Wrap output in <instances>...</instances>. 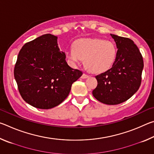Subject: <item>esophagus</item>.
<instances>
[{
    "label": "esophagus",
    "mask_w": 154,
    "mask_h": 154,
    "mask_svg": "<svg viewBox=\"0 0 154 154\" xmlns=\"http://www.w3.org/2000/svg\"><path fill=\"white\" fill-rule=\"evenodd\" d=\"M88 77H89V75H88L86 74V73H83V74L82 75V79H85V78H88Z\"/></svg>",
    "instance_id": "34e87169"
}]
</instances>
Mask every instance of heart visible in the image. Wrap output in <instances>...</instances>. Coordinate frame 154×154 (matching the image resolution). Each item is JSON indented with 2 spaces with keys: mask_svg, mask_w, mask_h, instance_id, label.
<instances>
[{
  "mask_svg": "<svg viewBox=\"0 0 154 154\" xmlns=\"http://www.w3.org/2000/svg\"><path fill=\"white\" fill-rule=\"evenodd\" d=\"M117 49L111 41L99 38H83L75 43L73 48L66 52L67 58L73 63L85 60V66L92 72L107 71L116 58Z\"/></svg>",
  "mask_w": 154,
  "mask_h": 154,
  "instance_id": "obj_1",
  "label": "heart"
}]
</instances>
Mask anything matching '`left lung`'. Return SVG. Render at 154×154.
<instances>
[{
    "label": "left lung",
    "instance_id": "1",
    "mask_svg": "<svg viewBox=\"0 0 154 154\" xmlns=\"http://www.w3.org/2000/svg\"><path fill=\"white\" fill-rule=\"evenodd\" d=\"M116 43L117 55L110 69L96 75L98 84L92 91L94 98L106 105H118L128 100L141 83L143 60L133 41L111 35Z\"/></svg>",
    "mask_w": 154,
    "mask_h": 154
}]
</instances>
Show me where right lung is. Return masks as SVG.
I'll return each instance as SVG.
<instances>
[{
    "label": "right lung",
    "instance_id": "right-lung-1",
    "mask_svg": "<svg viewBox=\"0 0 154 154\" xmlns=\"http://www.w3.org/2000/svg\"><path fill=\"white\" fill-rule=\"evenodd\" d=\"M58 37L46 34L25 43L14 67V77L22 98L36 108L58 106L69 94L83 72L68 65L60 51Z\"/></svg>",
    "mask_w": 154,
    "mask_h": 154
}]
</instances>
